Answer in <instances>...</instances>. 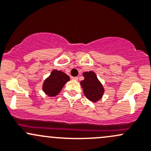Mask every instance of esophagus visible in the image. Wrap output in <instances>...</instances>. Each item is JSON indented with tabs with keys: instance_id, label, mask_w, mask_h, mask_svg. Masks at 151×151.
Masks as SVG:
<instances>
[{
	"instance_id": "1",
	"label": "esophagus",
	"mask_w": 151,
	"mask_h": 151,
	"mask_svg": "<svg viewBox=\"0 0 151 151\" xmlns=\"http://www.w3.org/2000/svg\"><path fill=\"white\" fill-rule=\"evenodd\" d=\"M71 79H72L73 80H76V81L78 80V77H71Z\"/></svg>"
}]
</instances>
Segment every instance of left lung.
<instances>
[{
	"label": "left lung",
	"mask_w": 151,
	"mask_h": 151,
	"mask_svg": "<svg viewBox=\"0 0 151 151\" xmlns=\"http://www.w3.org/2000/svg\"><path fill=\"white\" fill-rule=\"evenodd\" d=\"M84 80L81 81L80 85L83 89L85 96L89 101L96 103L102 98L104 88L101 82L98 80L96 73L93 71L83 73Z\"/></svg>",
	"instance_id": "obj_1"
}]
</instances>
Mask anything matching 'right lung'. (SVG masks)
<instances>
[{
    "mask_svg": "<svg viewBox=\"0 0 151 151\" xmlns=\"http://www.w3.org/2000/svg\"><path fill=\"white\" fill-rule=\"evenodd\" d=\"M70 78L61 71L53 70L50 75L45 79L42 85V90L47 96L54 97L62 90L65 84Z\"/></svg>",
    "mask_w": 151,
    "mask_h": 151,
    "instance_id": "obj_1",
    "label": "right lung"
}]
</instances>
